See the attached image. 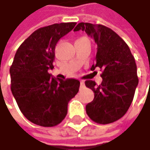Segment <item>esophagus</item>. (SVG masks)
Masks as SVG:
<instances>
[{"instance_id": "34e87169", "label": "esophagus", "mask_w": 150, "mask_h": 150, "mask_svg": "<svg viewBox=\"0 0 150 150\" xmlns=\"http://www.w3.org/2000/svg\"><path fill=\"white\" fill-rule=\"evenodd\" d=\"M80 88H81V89L85 88V82H84L83 80L80 81Z\"/></svg>"}]
</instances>
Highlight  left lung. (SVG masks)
Segmentation results:
<instances>
[{"mask_svg":"<svg viewBox=\"0 0 150 150\" xmlns=\"http://www.w3.org/2000/svg\"><path fill=\"white\" fill-rule=\"evenodd\" d=\"M85 30L96 44V63L91 70H102V82L86 80L95 98L86 105V113L97 124L107 125L124 116L131 105L139 83L137 66L129 47L113 30L103 25L79 23L75 31Z\"/></svg>","mask_w":150,"mask_h":150,"instance_id":"8db88e82","label":"left lung"}]
</instances>
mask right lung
<instances>
[{
  "mask_svg": "<svg viewBox=\"0 0 150 150\" xmlns=\"http://www.w3.org/2000/svg\"><path fill=\"white\" fill-rule=\"evenodd\" d=\"M75 22L53 24L35 30L20 45L10 68L11 90L21 113L43 127L61 123L69 101L78 93L80 81L56 80L48 73L54 68V49Z\"/></svg>",
  "mask_w": 150,
  "mask_h": 150,
  "instance_id": "right-lung-1",
  "label": "right lung"
}]
</instances>
